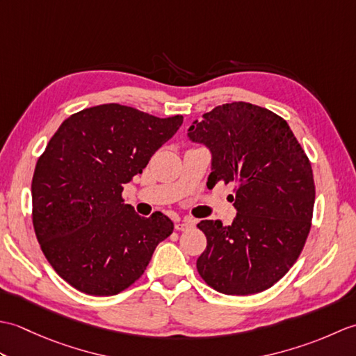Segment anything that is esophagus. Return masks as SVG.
Listing matches in <instances>:
<instances>
[{
  "instance_id": "esophagus-1",
  "label": "esophagus",
  "mask_w": 356,
  "mask_h": 356,
  "mask_svg": "<svg viewBox=\"0 0 356 356\" xmlns=\"http://www.w3.org/2000/svg\"><path fill=\"white\" fill-rule=\"evenodd\" d=\"M194 225H195V222L193 220V218L185 217V218H182V220H177V222H176V229H177V231H185V229L193 228Z\"/></svg>"
}]
</instances>
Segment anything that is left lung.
Masks as SVG:
<instances>
[{"label":"left lung","mask_w":356,"mask_h":356,"mask_svg":"<svg viewBox=\"0 0 356 356\" xmlns=\"http://www.w3.org/2000/svg\"><path fill=\"white\" fill-rule=\"evenodd\" d=\"M213 153L208 185L234 184L229 226L202 220L197 270L226 295L259 293L286 275L312 226L315 184L305 149L283 118L249 102L218 105L188 130Z\"/></svg>","instance_id":"obj_1"}]
</instances>
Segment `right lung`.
<instances>
[{
  "instance_id": "right-lung-1",
  "label": "right lung",
  "mask_w": 356,
  "mask_h": 356,
  "mask_svg": "<svg viewBox=\"0 0 356 356\" xmlns=\"http://www.w3.org/2000/svg\"><path fill=\"white\" fill-rule=\"evenodd\" d=\"M182 122L104 104L74 113L51 136L33 172L32 222L45 259L74 289L125 291L172 232L161 211L136 214L122 191Z\"/></svg>"
}]
</instances>
